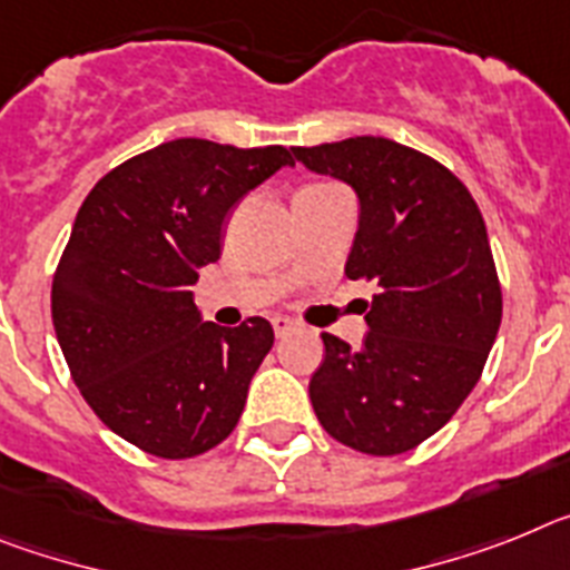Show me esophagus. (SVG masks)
<instances>
[{
  "instance_id": "obj_1",
  "label": "esophagus",
  "mask_w": 570,
  "mask_h": 570,
  "mask_svg": "<svg viewBox=\"0 0 570 570\" xmlns=\"http://www.w3.org/2000/svg\"><path fill=\"white\" fill-rule=\"evenodd\" d=\"M272 326H275V335H278V338H286V335L295 330V321L284 318V315H275V318H272Z\"/></svg>"
}]
</instances>
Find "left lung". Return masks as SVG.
Returning <instances> with one entry per match:
<instances>
[{
	"mask_svg": "<svg viewBox=\"0 0 570 570\" xmlns=\"http://www.w3.org/2000/svg\"><path fill=\"white\" fill-rule=\"evenodd\" d=\"M358 195L346 278L375 284L361 350L321 333L309 381L321 428L370 456L442 430L476 387L502 324V286L476 200L450 168L387 137L292 148Z\"/></svg>",
	"mask_w": 570,
	"mask_h": 570,
	"instance_id": "obj_1",
	"label": "left lung"
}]
</instances>
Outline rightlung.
<instances>
[{
    "label": "right lung",
    "mask_w": 570,
    "mask_h": 570,
    "mask_svg": "<svg viewBox=\"0 0 570 570\" xmlns=\"http://www.w3.org/2000/svg\"><path fill=\"white\" fill-rule=\"evenodd\" d=\"M292 148L183 137L111 168L79 206L51 286L57 341L100 422L160 459L217 448L244 413L272 324L200 321L191 286L235 203Z\"/></svg>",
    "instance_id": "1"
}]
</instances>
